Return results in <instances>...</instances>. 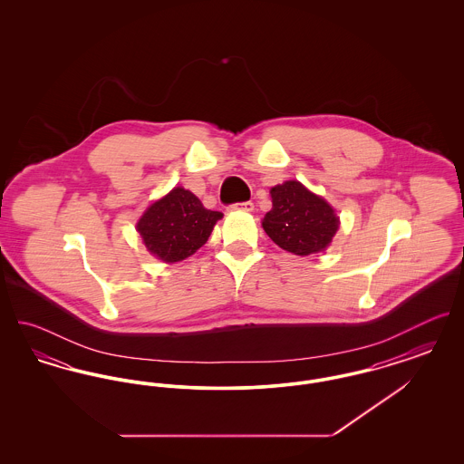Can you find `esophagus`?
<instances>
[{
  "instance_id": "obj_1",
  "label": "esophagus",
  "mask_w": 464,
  "mask_h": 464,
  "mask_svg": "<svg viewBox=\"0 0 464 464\" xmlns=\"http://www.w3.org/2000/svg\"><path fill=\"white\" fill-rule=\"evenodd\" d=\"M229 208L233 210H245V212H252L254 210V203L252 201H242V203H235Z\"/></svg>"
}]
</instances>
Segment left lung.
<instances>
[{"instance_id":"1","label":"left lung","mask_w":464,"mask_h":464,"mask_svg":"<svg viewBox=\"0 0 464 464\" xmlns=\"http://www.w3.org/2000/svg\"><path fill=\"white\" fill-rule=\"evenodd\" d=\"M273 208L263 219L266 235L295 256L325 250L339 227L331 205L301 182L287 180L271 188Z\"/></svg>"}]
</instances>
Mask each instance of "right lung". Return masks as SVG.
Instances as JSON below:
<instances>
[{
	"instance_id": "1",
	"label": "right lung",
	"mask_w": 464,
	"mask_h": 464,
	"mask_svg": "<svg viewBox=\"0 0 464 464\" xmlns=\"http://www.w3.org/2000/svg\"><path fill=\"white\" fill-rule=\"evenodd\" d=\"M221 212L203 207L191 191L174 188L158 199L137 222L148 250L163 263H179L203 246Z\"/></svg>"
}]
</instances>
